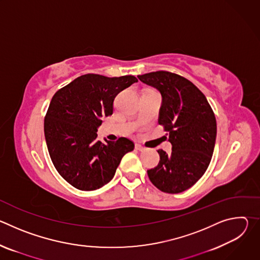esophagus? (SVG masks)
Segmentation results:
<instances>
[{"mask_svg": "<svg viewBox=\"0 0 260 260\" xmlns=\"http://www.w3.org/2000/svg\"><path fill=\"white\" fill-rule=\"evenodd\" d=\"M135 148H136V150H138V151H144L145 150V148L140 144H136Z\"/></svg>", "mask_w": 260, "mask_h": 260, "instance_id": "1", "label": "esophagus"}]
</instances>
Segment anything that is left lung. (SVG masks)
I'll return each instance as SVG.
<instances>
[{"label": "left lung", "mask_w": 260, "mask_h": 260, "mask_svg": "<svg viewBox=\"0 0 260 260\" xmlns=\"http://www.w3.org/2000/svg\"><path fill=\"white\" fill-rule=\"evenodd\" d=\"M138 78L160 92L158 123L169 132L173 146L170 154L158 150L159 164L147 171L148 177L159 190L180 193L194 185L210 165L217 135L214 112L205 94L177 74L158 71Z\"/></svg>", "instance_id": "1"}]
</instances>
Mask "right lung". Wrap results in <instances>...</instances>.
<instances>
[{
  "mask_svg": "<svg viewBox=\"0 0 260 260\" xmlns=\"http://www.w3.org/2000/svg\"><path fill=\"white\" fill-rule=\"evenodd\" d=\"M135 82L132 75L86 74L53 95L44 120L45 140L53 166L72 186L85 191L103 187L113 179L123 155L134 150L131 140L102 143L96 132L102 118L112 115L115 96Z\"/></svg>",
  "mask_w": 260,
  "mask_h": 260,
  "instance_id": "1",
  "label": "right lung"
}]
</instances>
